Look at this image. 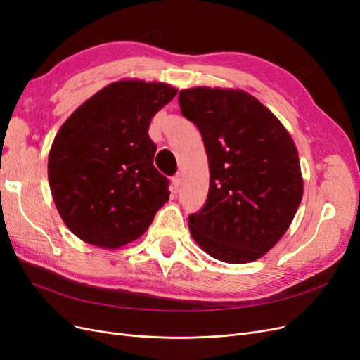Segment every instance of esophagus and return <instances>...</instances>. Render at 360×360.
<instances>
[{
    "label": "esophagus",
    "mask_w": 360,
    "mask_h": 360,
    "mask_svg": "<svg viewBox=\"0 0 360 360\" xmlns=\"http://www.w3.org/2000/svg\"><path fill=\"white\" fill-rule=\"evenodd\" d=\"M171 183H172V188L176 189V191H179V188H180V184H181V174L180 172H177L176 176L172 177V180H171Z\"/></svg>",
    "instance_id": "obj_1"
}]
</instances>
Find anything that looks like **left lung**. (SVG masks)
<instances>
[{"instance_id": "obj_1", "label": "left lung", "mask_w": 360, "mask_h": 360, "mask_svg": "<svg viewBox=\"0 0 360 360\" xmlns=\"http://www.w3.org/2000/svg\"><path fill=\"white\" fill-rule=\"evenodd\" d=\"M183 117L209 158L204 205L189 230L207 254L231 264L263 257L284 236L303 195L296 146L279 120L240 90H181Z\"/></svg>"}]
</instances>
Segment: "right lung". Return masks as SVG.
Listing matches in <instances>:
<instances>
[{"label": "right lung", "mask_w": 360, "mask_h": 360, "mask_svg": "<svg viewBox=\"0 0 360 360\" xmlns=\"http://www.w3.org/2000/svg\"><path fill=\"white\" fill-rule=\"evenodd\" d=\"M177 90L160 82L118 81L97 91L53 139L48 179L61 219L81 240L120 248L143 236L169 198L153 165L151 118Z\"/></svg>", "instance_id": "add662e5"}]
</instances>
